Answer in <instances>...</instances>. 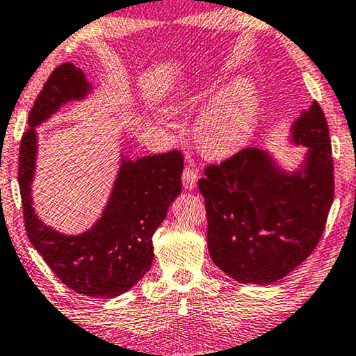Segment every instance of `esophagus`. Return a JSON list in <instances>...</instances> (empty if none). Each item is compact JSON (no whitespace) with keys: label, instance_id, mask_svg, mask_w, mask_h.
<instances>
[{"label":"esophagus","instance_id":"34e87169","mask_svg":"<svg viewBox=\"0 0 356 356\" xmlns=\"http://www.w3.org/2000/svg\"><path fill=\"white\" fill-rule=\"evenodd\" d=\"M198 172L195 171L193 168H190V166H187L184 169V172H182V184H184V187L187 188V190H193L195 187H197V182H198Z\"/></svg>","mask_w":356,"mask_h":356}]
</instances>
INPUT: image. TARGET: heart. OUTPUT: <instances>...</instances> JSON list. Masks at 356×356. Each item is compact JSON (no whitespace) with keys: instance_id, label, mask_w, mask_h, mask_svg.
Returning a JSON list of instances; mask_svg holds the SVG:
<instances>
[{"instance_id":"heart-1","label":"heart","mask_w":356,"mask_h":356,"mask_svg":"<svg viewBox=\"0 0 356 356\" xmlns=\"http://www.w3.org/2000/svg\"><path fill=\"white\" fill-rule=\"evenodd\" d=\"M207 102L188 97L176 106L179 113H193ZM258 90L250 82H238L219 95L195 121L193 137L198 148L211 156H224L243 147L252 137L259 114Z\"/></svg>"}]
</instances>
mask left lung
<instances>
[{
  "mask_svg": "<svg viewBox=\"0 0 356 356\" xmlns=\"http://www.w3.org/2000/svg\"><path fill=\"white\" fill-rule=\"evenodd\" d=\"M292 142L308 148L297 172H285L269 153L247 147L209 164L198 180L209 254L242 284H271L287 276L313 253L326 227L334 159L318 102L293 122Z\"/></svg>",
  "mask_w": 356,
  "mask_h": 356,
  "instance_id": "obj_1",
  "label": "left lung"
}]
</instances>
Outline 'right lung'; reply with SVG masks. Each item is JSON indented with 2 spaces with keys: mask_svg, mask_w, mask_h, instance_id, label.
I'll list each match as a JSON object with an SVG mask.
<instances>
[{
  "mask_svg": "<svg viewBox=\"0 0 356 356\" xmlns=\"http://www.w3.org/2000/svg\"><path fill=\"white\" fill-rule=\"evenodd\" d=\"M90 83L71 63L51 72L29 113L19 148V187L27 237L49 269L77 293L113 298L142 279L153 263V234L182 190L184 156L179 149L137 161L122 158L103 216L80 235L44 226L32 207L30 185L37 158V130L67 102L85 98Z\"/></svg>",
  "mask_w": 356,
  "mask_h": 356,
  "instance_id": "right-lung-1",
  "label": "right lung"
}]
</instances>
